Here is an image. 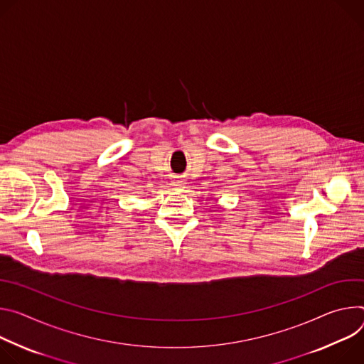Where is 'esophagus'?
Instances as JSON below:
<instances>
[{"mask_svg": "<svg viewBox=\"0 0 364 364\" xmlns=\"http://www.w3.org/2000/svg\"><path fill=\"white\" fill-rule=\"evenodd\" d=\"M185 185H186V183H185V181H182V179H176V181L173 182V186H175L176 189H179V191H181L182 188H185Z\"/></svg>", "mask_w": 364, "mask_h": 364, "instance_id": "1", "label": "esophagus"}]
</instances>
